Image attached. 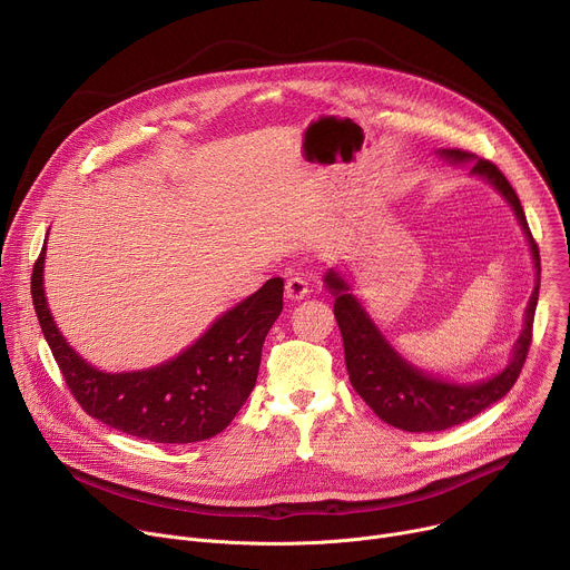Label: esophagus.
I'll return each instance as SVG.
<instances>
[{
    "label": "esophagus",
    "instance_id": "obj_1",
    "mask_svg": "<svg viewBox=\"0 0 570 570\" xmlns=\"http://www.w3.org/2000/svg\"><path fill=\"white\" fill-rule=\"evenodd\" d=\"M308 293V282L304 277H291L286 282V297L288 299H302Z\"/></svg>",
    "mask_w": 570,
    "mask_h": 570
}]
</instances>
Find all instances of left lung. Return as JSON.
Masks as SVG:
<instances>
[{"mask_svg":"<svg viewBox=\"0 0 570 570\" xmlns=\"http://www.w3.org/2000/svg\"><path fill=\"white\" fill-rule=\"evenodd\" d=\"M440 155L449 161H473L471 174L487 178L505 196L530 240L537 275H541L537 240L532 238V232L528 227L521 200L508 178L501 174V169L494 161L473 157L471 153L460 148H444ZM324 282H327V288L336 297L334 315L343 334L350 381L361 399L376 413V417L394 429L409 433H433L458 426L503 399L523 370L532 343V322L539 299V284L534 286L530 304L525 308V324L514 345V356L510 365L501 374L487 381L473 385H455L433 379L413 367L411 363H405L374 327V322L370 320L361 302L350 293V286L338 273L330 271Z\"/></svg>","mask_w":570,"mask_h":570,"instance_id":"obj_1","label":"left lung"}]
</instances>
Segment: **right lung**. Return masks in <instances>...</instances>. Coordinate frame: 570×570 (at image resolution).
Instances as JSON below:
<instances>
[{
  "label": "right lung",
  "instance_id": "obj_1",
  "mask_svg": "<svg viewBox=\"0 0 570 570\" xmlns=\"http://www.w3.org/2000/svg\"><path fill=\"white\" fill-rule=\"evenodd\" d=\"M45 248L33 264L31 295L40 330L62 379L90 417L157 444H191L220 433L250 396L262 347L284 308V279L223 313L189 350L141 372L106 374L80 358L60 336L42 288Z\"/></svg>",
  "mask_w": 570,
  "mask_h": 570
}]
</instances>
